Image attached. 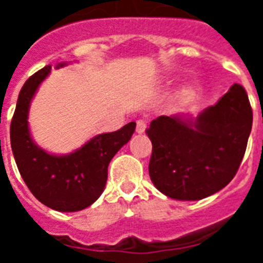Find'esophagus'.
I'll list each match as a JSON object with an SVG mask.
<instances>
[{
    "instance_id": "obj_1",
    "label": "esophagus",
    "mask_w": 263,
    "mask_h": 263,
    "mask_svg": "<svg viewBox=\"0 0 263 263\" xmlns=\"http://www.w3.org/2000/svg\"><path fill=\"white\" fill-rule=\"evenodd\" d=\"M146 126H147V121L141 118V120L137 121V133L142 134L146 132Z\"/></svg>"
}]
</instances>
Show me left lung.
Instances as JSON below:
<instances>
[{
  "label": "left lung",
  "mask_w": 263,
  "mask_h": 263,
  "mask_svg": "<svg viewBox=\"0 0 263 263\" xmlns=\"http://www.w3.org/2000/svg\"><path fill=\"white\" fill-rule=\"evenodd\" d=\"M253 111L243 87L234 84L196 118L159 116L146 130L153 143L152 182L175 200H200L236 175L252 132Z\"/></svg>",
  "instance_id": "obj_1"
}]
</instances>
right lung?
<instances>
[{
    "instance_id": "right-lung-1",
    "label": "right lung",
    "mask_w": 263,
    "mask_h": 263,
    "mask_svg": "<svg viewBox=\"0 0 263 263\" xmlns=\"http://www.w3.org/2000/svg\"><path fill=\"white\" fill-rule=\"evenodd\" d=\"M66 64L59 63L55 68ZM50 72L51 66H46L27 79L21 89L10 125L11 150L21 176L42 204L59 212H76L103 194L111 158L129 142L136 122L95 136L69 154H50L34 142L27 121L32 97Z\"/></svg>"
}]
</instances>
